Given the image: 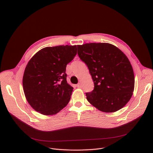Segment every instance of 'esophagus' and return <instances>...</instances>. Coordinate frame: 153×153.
Returning <instances> with one entry per match:
<instances>
[{"label":"esophagus","instance_id":"esophagus-1","mask_svg":"<svg viewBox=\"0 0 153 153\" xmlns=\"http://www.w3.org/2000/svg\"><path fill=\"white\" fill-rule=\"evenodd\" d=\"M77 86L78 87V88H81V87L82 86V83H81V82H79V83H77Z\"/></svg>","mask_w":153,"mask_h":153}]
</instances>
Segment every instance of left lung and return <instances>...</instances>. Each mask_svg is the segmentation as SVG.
Masks as SVG:
<instances>
[{
  "label": "left lung",
  "mask_w": 153,
  "mask_h": 153,
  "mask_svg": "<svg viewBox=\"0 0 153 153\" xmlns=\"http://www.w3.org/2000/svg\"><path fill=\"white\" fill-rule=\"evenodd\" d=\"M77 54L87 65L94 82V90L86 99L105 113L122 108L130 100L134 88L131 65L118 48L108 43L77 45Z\"/></svg>",
  "instance_id": "8db88e82"
}]
</instances>
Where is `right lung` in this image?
Segmentation results:
<instances>
[{
    "label": "right lung",
    "mask_w": 153,
    "mask_h": 153,
    "mask_svg": "<svg viewBox=\"0 0 153 153\" xmlns=\"http://www.w3.org/2000/svg\"><path fill=\"white\" fill-rule=\"evenodd\" d=\"M76 54V45L46 47L28 62L23 88L28 102L36 111L53 115L67 105L73 88L67 83L65 72Z\"/></svg>",
    "instance_id": "add662e5"
}]
</instances>
